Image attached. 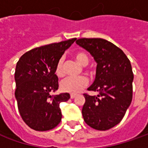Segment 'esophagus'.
<instances>
[{
    "instance_id": "esophagus-1",
    "label": "esophagus",
    "mask_w": 148,
    "mask_h": 148,
    "mask_svg": "<svg viewBox=\"0 0 148 148\" xmlns=\"http://www.w3.org/2000/svg\"><path fill=\"white\" fill-rule=\"evenodd\" d=\"M70 96H71V99H74V98H75V97L77 96V95H76V94H71V95H70Z\"/></svg>"
}]
</instances>
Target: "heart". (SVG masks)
<instances>
[{
  "label": "heart",
  "instance_id": "b5f03b06",
  "mask_svg": "<svg viewBox=\"0 0 148 148\" xmlns=\"http://www.w3.org/2000/svg\"><path fill=\"white\" fill-rule=\"evenodd\" d=\"M73 57L82 65L86 66L89 63L90 58L88 54L84 51H77L73 54ZM55 74L58 77H62L65 75V63L62 57L60 58L57 62V64L55 66ZM88 83V79L86 77H66L62 81L60 88L64 92L77 94L86 88Z\"/></svg>",
  "mask_w": 148,
  "mask_h": 148
}]
</instances>
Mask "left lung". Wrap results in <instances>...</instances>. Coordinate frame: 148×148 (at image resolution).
Wrapping results in <instances>:
<instances>
[{"instance_id": "8db88e82", "label": "left lung", "mask_w": 148, "mask_h": 148, "mask_svg": "<svg viewBox=\"0 0 148 148\" xmlns=\"http://www.w3.org/2000/svg\"><path fill=\"white\" fill-rule=\"evenodd\" d=\"M76 43L87 50L97 62L96 76L85 93L83 119L90 127L105 131L120 122L133 99L134 74L130 61L119 48L103 38H79Z\"/></svg>"}]
</instances>
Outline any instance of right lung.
<instances>
[{
  "instance_id": "right-lung-1",
  "label": "right lung",
  "mask_w": 148,
  "mask_h": 148,
  "mask_svg": "<svg viewBox=\"0 0 148 148\" xmlns=\"http://www.w3.org/2000/svg\"><path fill=\"white\" fill-rule=\"evenodd\" d=\"M76 39L31 49L23 54L16 64L14 95L20 116L32 129L48 131L61 122L59 105L70 99V95H51L58 89L55 66Z\"/></svg>"
}]
</instances>
